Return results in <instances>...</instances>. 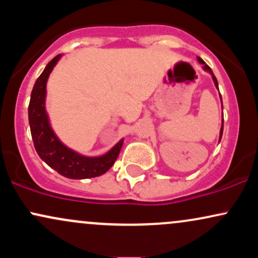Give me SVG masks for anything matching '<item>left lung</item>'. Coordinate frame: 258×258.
<instances>
[{
  "instance_id": "1",
  "label": "left lung",
  "mask_w": 258,
  "mask_h": 258,
  "mask_svg": "<svg viewBox=\"0 0 258 258\" xmlns=\"http://www.w3.org/2000/svg\"><path fill=\"white\" fill-rule=\"evenodd\" d=\"M198 61H199V63H200V64H204V69H205V70H206V72H209L210 74H211V75H212V79H214L215 86H216V87H217V88H218V82H217V79H216V78H215V75H214V73H212L211 68H210V67H209V65H206V64H205V61H204V60H203V59H201V58H198ZM221 99H222V98H221ZM222 133H223V123H222V127H221V135H220V141H221V138H222Z\"/></svg>"
}]
</instances>
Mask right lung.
Here are the masks:
<instances>
[{
  "mask_svg": "<svg viewBox=\"0 0 258 258\" xmlns=\"http://www.w3.org/2000/svg\"><path fill=\"white\" fill-rule=\"evenodd\" d=\"M60 57V54L55 55L46 65L42 74L35 82L31 92L30 104H29V123H30L35 149L38 156L49 167L67 178L85 179L102 176L116 161L123 144L122 139L104 155L97 156V158H87L65 147L49 126L48 116L44 108L46 84L49 74Z\"/></svg>",
  "mask_w": 258,
  "mask_h": 258,
  "instance_id": "add662e5",
  "label": "right lung"
}]
</instances>
